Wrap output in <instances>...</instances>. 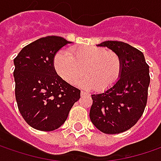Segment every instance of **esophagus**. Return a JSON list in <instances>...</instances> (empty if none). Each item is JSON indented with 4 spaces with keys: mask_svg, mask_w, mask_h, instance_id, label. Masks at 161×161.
<instances>
[{
    "mask_svg": "<svg viewBox=\"0 0 161 161\" xmlns=\"http://www.w3.org/2000/svg\"><path fill=\"white\" fill-rule=\"evenodd\" d=\"M80 94H81V95H82V96H85V95H89V94H88L86 92H85V91H81Z\"/></svg>",
    "mask_w": 161,
    "mask_h": 161,
    "instance_id": "esophagus-1",
    "label": "esophagus"
}]
</instances>
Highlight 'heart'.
<instances>
[{
	"instance_id": "1",
	"label": "heart",
	"mask_w": 161,
	"mask_h": 161,
	"mask_svg": "<svg viewBox=\"0 0 161 161\" xmlns=\"http://www.w3.org/2000/svg\"><path fill=\"white\" fill-rule=\"evenodd\" d=\"M57 73L70 84H75L83 75H86L77 85L83 88L103 91L112 87L122 73V63L115 53L93 46L72 47L60 50L54 58Z\"/></svg>"
}]
</instances>
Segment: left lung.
<instances>
[{"mask_svg":"<svg viewBox=\"0 0 161 161\" xmlns=\"http://www.w3.org/2000/svg\"><path fill=\"white\" fill-rule=\"evenodd\" d=\"M122 63V73L115 84L103 93L92 94L90 119L106 134L121 133L130 129L142 117L147 103L150 70L143 53L122 41H104Z\"/></svg>","mask_w":161,"mask_h":161,"instance_id":"1","label":"left lung"}]
</instances>
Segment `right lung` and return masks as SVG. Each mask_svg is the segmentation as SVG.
Here are the masks:
<instances>
[{"label": "right lung", "mask_w": 161, "mask_h": 161, "mask_svg": "<svg viewBox=\"0 0 161 161\" xmlns=\"http://www.w3.org/2000/svg\"><path fill=\"white\" fill-rule=\"evenodd\" d=\"M69 43L58 36L44 37L24 47L14 58L18 108L34 129L59 128L80 98V90L63 80L54 67L57 52Z\"/></svg>", "instance_id": "1"}]
</instances>
